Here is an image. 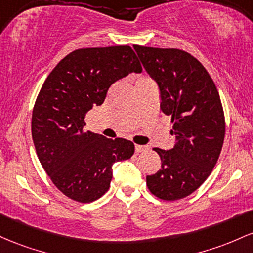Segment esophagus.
<instances>
[{
	"label": "esophagus",
	"instance_id": "34e87169",
	"mask_svg": "<svg viewBox=\"0 0 253 253\" xmlns=\"http://www.w3.org/2000/svg\"><path fill=\"white\" fill-rule=\"evenodd\" d=\"M147 149H148V147H147V146H140V144H136V146H135L136 153H142V152H144V150H147Z\"/></svg>",
	"mask_w": 253,
	"mask_h": 253
}]
</instances>
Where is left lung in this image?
Listing matches in <instances>:
<instances>
[{
	"label": "left lung",
	"mask_w": 253,
	"mask_h": 253,
	"mask_svg": "<svg viewBox=\"0 0 253 253\" xmlns=\"http://www.w3.org/2000/svg\"><path fill=\"white\" fill-rule=\"evenodd\" d=\"M134 49L158 82L160 107L171 116V134L177 140L169 150L154 148L161 169L147 175V186L160 200H180L202 185L220 157L226 132L220 95L206 68L186 51Z\"/></svg>",
	"instance_id": "obj_1"
}]
</instances>
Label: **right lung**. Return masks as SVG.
<instances>
[{"instance_id": "obj_1", "label": "right lung", "mask_w": 253, "mask_h": 253, "mask_svg": "<svg viewBox=\"0 0 253 253\" xmlns=\"http://www.w3.org/2000/svg\"><path fill=\"white\" fill-rule=\"evenodd\" d=\"M141 72L127 45L86 47L65 56L42 84L32 113L33 143L42 169L70 200L100 198L110 188L112 165L134 154L131 141L84 131V126L113 82Z\"/></svg>"}]
</instances>
